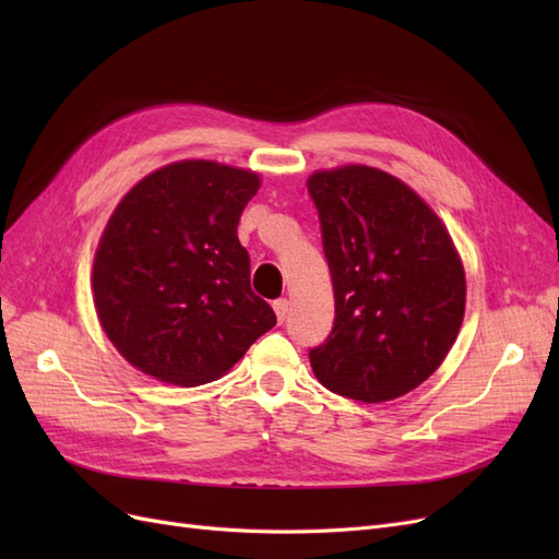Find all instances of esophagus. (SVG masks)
<instances>
[{"label": "esophagus", "instance_id": "obj_1", "mask_svg": "<svg viewBox=\"0 0 559 559\" xmlns=\"http://www.w3.org/2000/svg\"><path fill=\"white\" fill-rule=\"evenodd\" d=\"M273 308H275V314H277V319H280V324H282V321L286 319V314H289V300H286V298H277V300L273 302Z\"/></svg>", "mask_w": 559, "mask_h": 559}]
</instances>
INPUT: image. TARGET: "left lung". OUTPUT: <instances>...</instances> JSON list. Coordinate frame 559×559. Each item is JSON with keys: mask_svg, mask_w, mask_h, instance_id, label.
I'll return each instance as SVG.
<instances>
[{"mask_svg": "<svg viewBox=\"0 0 559 559\" xmlns=\"http://www.w3.org/2000/svg\"><path fill=\"white\" fill-rule=\"evenodd\" d=\"M331 270L335 319L310 349L329 392L361 403L408 394L460 333L464 267L445 226L413 189L376 167L308 179Z\"/></svg>", "mask_w": 559, "mask_h": 559, "instance_id": "8db88e82", "label": "left lung"}]
</instances>
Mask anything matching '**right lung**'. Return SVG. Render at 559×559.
I'll use <instances>...</instances> for the list:
<instances>
[{"label": "right lung", "instance_id": "add662e5", "mask_svg": "<svg viewBox=\"0 0 559 559\" xmlns=\"http://www.w3.org/2000/svg\"><path fill=\"white\" fill-rule=\"evenodd\" d=\"M259 175L181 160L144 177L121 200L93 265L97 317L142 373L195 386L222 378L277 324L251 292L238 240Z\"/></svg>", "mask_w": 559, "mask_h": 559}]
</instances>
